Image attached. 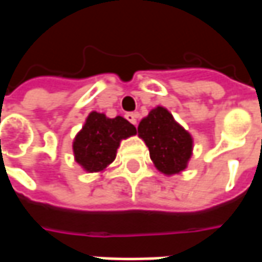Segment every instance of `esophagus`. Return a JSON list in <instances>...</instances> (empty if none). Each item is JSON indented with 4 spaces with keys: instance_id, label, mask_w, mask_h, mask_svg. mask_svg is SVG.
I'll list each match as a JSON object with an SVG mask.
<instances>
[{
    "instance_id": "1",
    "label": "esophagus",
    "mask_w": 262,
    "mask_h": 262,
    "mask_svg": "<svg viewBox=\"0 0 262 262\" xmlns=\"http://www.w3.org/2000/svg\"><path fill=\"white\" fill-rule=\"evenodd\" d=\"M126 119L129 120L130 123H133V125H136L137 122V114L136 112H129V114H126Z\"/></svg>"
}]
</instances>
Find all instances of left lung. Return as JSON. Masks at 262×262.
Instances as JSON below:
<instances>
[{"label":"left lung","instance_id":"obj_1","mask_svg":"<svg viewBox=\"0 0 262 262\" xmlns=\"http://www.w3.org/2000/svg\"><path fill=\"white\" fill-rule=\"evenodd\" d=\"M156 168L165 176L180 174L192 156V136L163 106L151 109L137 127Z\"/></svg>","mask_w":262,"mask_h":262}]
</instances>
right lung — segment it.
<instances>
[{
	"label": "right lung",
	"instance_id": "right-lung-1",
	"mask_svg": "<svg viewBox=\"0 0 262 262\" xmlns=\"http://www.w3.org/2000/svg\"><path fill=\"white\" fill-rule=\"evenodd\" d=\"M136 135V127L122 116L106 118L105 114L91 112L73 142L74 159L88 172H99L116 157L123 139Z\"/></svg>",
	"mask_w": 262,
	"mask_h": 262
}]
</instances>
